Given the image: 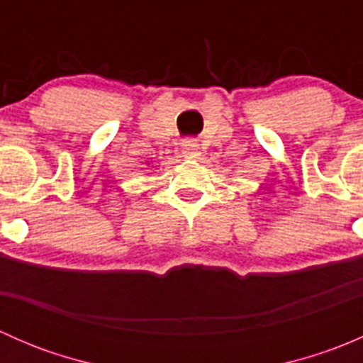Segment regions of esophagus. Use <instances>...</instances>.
<instances>
[{"mask_svg":"<svg viewBox=\"0 0 363 363\" xmlns=\"http://www.w3.org/2000/svg\"><path fill=\"white\" fill-rule=\"evenodd\" d=\"M182 155H184V158H189V160L199 158V156H200L199 144H196L195 140L182 142Z\"/></svg>","mask_w":363,"mask_h":363,"instance_id":"1","label":"esophagus"}]
</instances>
